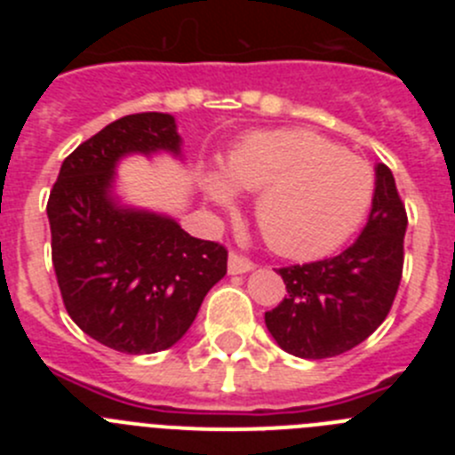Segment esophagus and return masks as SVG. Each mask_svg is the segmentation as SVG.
<instances>
[{
	"label": "esophagus",
	"instance_id": "obj_1",
	"mask_svg": "<svg viewBox=\"0 0 455 455\" xmlns=\"http://www.w3.org/2000/svg\"><path fill=\"white\" fill-rule=\"evenodd\" d=\"M251 268H255V264H252L251 259L241 257L239 252H230V257H228V271H230L232 275H241V273H248Z\"/></svg>",
	"mask_w": 455,
	"mask_h": 455
}]
</instances>
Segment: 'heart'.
Instances as JSON below:
<instances>
[{
	"mask_svg": "<svg viewBox=\"0 0 455 455\" xmlns=\"http://www.w3.org/2000/svg\"><path fill=\"white\" fill-rule=\"evenodd\" d=\"M228 175L236 187L259 191L255 220L264 239L296 259L339 248L367 219L376 193V175L363 156L307 130L251 136L228 159ZM230 180L209 175V198L230 207Z\"/></svg>",
	"mask_w": 455,
	"mask_h": 455,
	"instance_id": "1",
	"label": "heart"
}]
</instances>
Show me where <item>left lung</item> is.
<instances>
[{
    "label": "left lung",
    "instance_id": "obj_1",
    "mask_svg": "<svg viewBox=\"0 0 455 455\" xmlns=\"http://www.w3.org/2000/svg\"><path fill=\"white\" fill-rule=\"evenodd\" d=\"M405 228L408 214L392 171L378 164L363 235L335 257L277 268L287 293L264 321L280 348L305 360H323L367 339L399 291Z\"/></svg>",
    "mask_w": 455,
    "mask_h": 455
}]
</instances>
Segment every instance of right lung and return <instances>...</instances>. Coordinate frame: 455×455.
<instances>
[{
	"label": "right lung",
	"instance_id": "obj_1",
	"mask_svg": "<svg viewBox=\"0 0 455 455\" xmlns=\"http://www.w3.org/2000/svg\"><path fill=\"white\" fill-rule=\"evenodd\" d=\"M155 150L180 152L172 116L114 120L66 156L47 200L52 264L68 315L88 337L130 355L182 339L228 273L225 246L108 196L120 156Z\"/></svg>",
	"mask_w": 455,
	"mask_h": 455
}]
</instances>
